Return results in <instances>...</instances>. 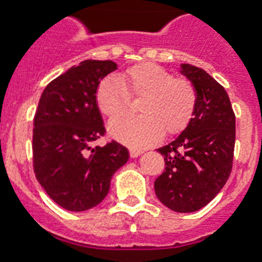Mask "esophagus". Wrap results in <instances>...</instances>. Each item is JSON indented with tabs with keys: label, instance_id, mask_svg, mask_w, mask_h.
Here are the masks:
<instances>
[{
	"label": "esophagus",
	"instance_id": "esophagus-1",
	"mask_svg": "<svg viewBox=\"0 0 262 262\" xmlns=\"http://www.w3.org/2000/svg\"><path fill=\"white\" fill-rule=\"evenodd\" d=\"M129 154H130L132 158H137V156H140L143 154V151H141V149H136V148H130V149H129Z\"/></svg>",
	"mask_w": 262,
	"mask_h": 262
}]
</instances>
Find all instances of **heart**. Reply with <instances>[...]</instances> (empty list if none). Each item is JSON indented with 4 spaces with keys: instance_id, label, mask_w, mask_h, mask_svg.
Returning <instances> with one entry per match:
<instances>
[{
    "instance_id": "heart-1",
    "label": "heart",
    "mask_w": 262,
    "mask_h": 262,
    "mask_svg": "<svg viewBox=\"0 0 262 262\" xmlns=\"http://www.w3.org/2000/svg\"><path fill=\"white\" fill-rule=\"evenodd\" d=\"M130 98H141L137 104L141 115L113 119L108 130L132 147L155 143L162 133L175 136L185 130L199 99L190 80L174 77L171 72L152 62L135 65L119 77L107 76L95 92L96 106L108 118L127 113Z\"/></svg>"
}]
</instances>
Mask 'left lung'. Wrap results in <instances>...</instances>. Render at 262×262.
Instances as JSON below:
<instances>
[{"label":"left lung","mask_w":262,"mask_h":262,"mask_svg":"<svg viewBox=\"0 0 262 262\" xmlns=\"http://www.w3.org/2000/svg\"><path fill=\"white\" fill-rule=\"evenodd\" d=\"M181 73L199 99L189 126L158 149L166 167L156 178L155 193L167 208L187 213L215 199L231 174L235 114L226 90L204 69L183 63Z\"/></svg>","instance_id":"8db88e82"}]
</instances>
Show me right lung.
Here are the masks:
<instances>
[{
    "label": "right lung",
    "mask_w": 262,
    "mask_h": 262,
    "mask_svg": "<svg viewBox=\"0 0 262 262\" xmlns=\"http://www.w3.org/2000/svg\"><path fill=\"white\" fill-rule=\"evenodd\" d=\"M115 69L113 61H83L47 84L39 100L32 130L35 177L68 211L102 203L113 174L129 159L126 148L114 140L91 147L106 135L95 92Z\"/></svg>",
    "instance_id": "add662e5"
}]
</instances>
